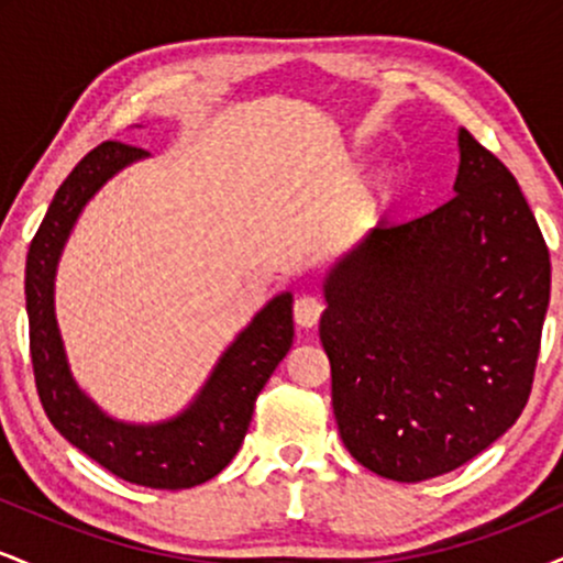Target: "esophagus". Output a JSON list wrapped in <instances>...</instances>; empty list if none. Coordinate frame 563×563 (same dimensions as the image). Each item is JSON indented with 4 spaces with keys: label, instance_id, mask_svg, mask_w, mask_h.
<instances>
[{
    "label": "esophagus",
    "instance_id": "34e87169",
    "mask_svg": "<svg viewBox=\"0 0 563 563\" xmlns=\"http://www.w3.org/2000/svg\"><path fill=\"white\" fill-rule=\"evenodd\" d=\"M320 314H322V301L314 299V296H299V299L294 301L296 325L314 328V325H318Z\"/></svg>",
    "mask_w": 563,
    "mask_h": 563
}]
</instances>
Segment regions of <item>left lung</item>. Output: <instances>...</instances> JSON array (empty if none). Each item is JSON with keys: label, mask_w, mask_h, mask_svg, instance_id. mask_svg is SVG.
<instances>
[{"label": "left lung", "mask_w": 563, "mask_h": 563, "mask_svg": "<svg viewBox=\"0 0 563 563\" xmlns=\"http://www.w3.org/2000/svg\"><path fill=\"white\" fill-rule=\"evenodd\" d=\"M455 196L380 222L325 277L320 341L339 434L394 482L455 471L525 410L551 256L525 192L461 129Z\"/></svg>", "instance_id": "8db88e82"}]
</instances>
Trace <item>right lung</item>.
Wrapping results in <instances>:
<instances>
[{"label":"right lung","mask_w":563,"mask_h":563,"mask_svg":"<svg viewBox=\"0 0 563 563\" xmlns=\"http://www.w3.org/2000/svg\"><path fill=\"white\" fill-rule=\"evenodd\" d=\"M145 156L142 147L108 140L89 151L57 187L25 260L31 363L49 423L74 448L124 482L187 489L214 479L243 444L256 397L294 344V296H275L238 333L203 389L179 416L147 426L106 416L70 376L55 320V273L87 200L115 172Z\"/></svg>","instance_id":"right-lung-1"}]
</instances>
